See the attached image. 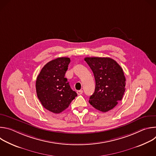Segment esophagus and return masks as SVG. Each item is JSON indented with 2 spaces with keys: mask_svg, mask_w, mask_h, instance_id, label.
<instances>
[{
  "mask_svg": "<svg viewBox=\"0 0 156 156\" xmlns=\"http://www.w3.org/2000/svg\"><path fill=\"white\" fill-rule=\"evenodd\" d=\"M76 93H77V94H78V95H80V94H83V90H78V91H76Z\"/></svg>",
  "mask_w": 156,
  "mask_h": 156,
  "instance_id": "1",
  "label": "esophagus"
}]
</instances>
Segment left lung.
I'll return each instance as SVG.
<instances>
[{"mask_svg": "<svg viewBox=\"0 0 156 156\" xmlns=\"http://www.w3.org/2000/svg\"><path fill=\"white\" fill-rule=\"evenodd\" d=\"M84 60L92 70L96 81L95 91L89 102L102 112H108L124 94L126 79L123 69L109 57H86Z\"/></svg>", "mask_w": 156, "mask_h": 156, "instance_id": "obj_1", "label": "left lung"}]
</instances>
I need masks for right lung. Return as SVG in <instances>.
Instances as JSON below:
<instances>
[{"label":"right lung","instance_id":"add662e5","mask_svg":"<svg viewBox=\"0 0 156 156\" xmlns=\"http://www.w3.org/2000/svg\"><path fill=\"white\" fill-rule=\"evenodd\" d=\"M70 58L58 57L43 66L36 81V93L42 106L55 114L68 108L77 96L65 74L68 70Z\"/></svg>","mask_w":156,"mask_h":156}]
</instances>
